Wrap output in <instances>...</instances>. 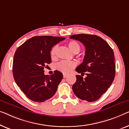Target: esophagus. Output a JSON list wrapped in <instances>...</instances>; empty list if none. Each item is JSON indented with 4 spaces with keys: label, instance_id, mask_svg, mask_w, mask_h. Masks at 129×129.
Returning a JSON list of instances; mask_svg holds the SVG:
<instances>
[{
    "label": "esophagus",
    "instance_id": "34e87169",
    "mask_svg": "<svg viewBox=\"0 0 129 129\" xmlns=\"http://www.w3.org/2000/svg\"><path fill=\"white\" fill-rule=\"evenodd\" d=\"M67 77H68V75H67V74H63V77H64V78H66Z\"/></svg>",
    "mask_w": 129,
    "mask_h": 129
}]
</instances>
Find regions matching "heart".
Returning a JSON list of instances; mask_svg holds the SVG:
<instances>
[{
  "label": "heart",
  "instance_id": "1",
  "mask_svg": "<svg viewBox=\"0 0 129 129\" xmlns=\"http://www.w3.org/2000/svg\"><path fill=\"white\" fill-rule=\"evenodd\" d=\"M68 47L70 50L73 52V53H78L81 50V46L79 43L76 41H70L68 43ZM58 50V46H54L52 47L50 51V55L51 58L54 59L56 57V54ZM77 65V63L75 61H62L58 63L56 65V68L59 71L62 72L64 74H70L72 70L75 68Z\"/></svg>",
  "mask_w": 129,
  "mask_h": 129
}]
</instances>
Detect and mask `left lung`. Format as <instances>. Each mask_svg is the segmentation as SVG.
<instances>
[{
	"label": "left lung",
	"instance_id": "left-lung-1",
	"mask_svg": "<svg viewBox=\"0 0 129 129\" xmlns=\"http://www.w3.org/2000/svg\"><path fill=\"white\" fill-rule=\"evenodd\" d=\"M70 39L81 41L86 49L83 62L76 71L84 74L76 75L77 81L72 90L78 98L94 102L100 98L113 82L115 77L114 52L108 43L96 35L80 34L70 36Z\"/></svg>",
	"mask_w": 129,
	"mask_h": 129
}]
</instances>
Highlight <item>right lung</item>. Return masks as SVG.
I'll return each instance as SVG.
<instances>
[{
	"label": "right lung",
	"instance_id": "right-lung-1",
	"mask_svg": "<svg viewBox=\"0 0 129 129\" xmlns=\"http://www.w3.org/2000/svg\"><path fill=\"white\" fill-rule=\"evenodd\" d=\"M65 38L50 36H34L18 47L14 55L13 73L16 83L27 97L43 102L53 96L63 75L54 71L46 75L44 68L51 62L52 47Z\"/></svg>",
	"mask_w": 129,
	"mask_h": 129
}]
</instances>
